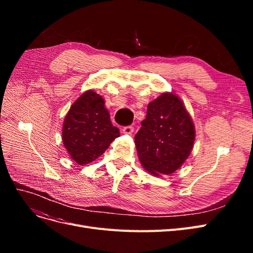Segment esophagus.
<instances>
[{
	"instance_id": "34e87169",
	"label": "esophagus",
	"mask_w": 253,
	"mask_h": 253,
	"mask_svg": "<svg viewBox=\"0 0 253 253\" xmlns=\"http://www.w3.org/2000/svg\"><path fill=\"white\" fill-rule=\"evenodd\" d=\"M122 132H124L125 134L131 135V134L134 132V126H125L124 128H122Z\"/></svg>"
}]
</instances>
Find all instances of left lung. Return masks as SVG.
I'll return each instance as SVG.
<instances>
[{"mask_svg":"<svg viewBox=\"0 0 253 253\" xmlns=\"http://www.w3.org/2000/svg\"><path fill=\"white\" fill-rule=\"evenodd\" d=\"M195 128L180 99L165 93L148 105L147 117L135 135V145L144 170L152 175L175 172L190 155Z\"/></svg>","mask_w":253,"mask_h":253,"instance_id":"1","label":"left lung"}]
</instances>
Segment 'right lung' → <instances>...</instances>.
<instances>
[{
    "instance_id": "right-lung-1",
    "label": "right lung",
    "mask_w": 253,
    "mask_h": 253,
    "mask_svg": "<svg viewBox=\"0 0 253 253\" xmlns=\"http://www.w3.org/2000/svg\"><path fill=\"white\" fill-rule=\"evenodd\" d=\"M120 136L113 126L103 98L93 90L82 94L66 114L62 139L71 158L80 166L101 156Z\"/></svg>"
}]
</instances>
